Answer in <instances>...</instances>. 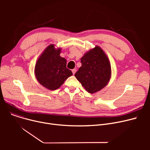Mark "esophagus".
Masks as SVG:
<instances>
[{"label": "esophagus", "mask_w": 150, "mask_h": 150, "mask_svg": "<svg viewBox=\"0 0 150 150\" xmlns=\"http://www.w3.org/2000/svg\"><path fill=\"white\" fill-rule=\"evenodd\" d=\"M76 69H72V73H73V75H74L75 74V72H76Z\"/></svg>", "instance_id": "obj_1"}]
</instances>
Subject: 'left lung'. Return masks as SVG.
<instances>
[{"instance_id": "left-lung-1", "label": "left lung", "mask_w": 150, "mask_h": 150, "mask_svg": "<svg viewBox=\"0 0 150 150\" xmlns=\"http://www.w3.org/2000/svg\"><path fill=\"white\" fill-rule=\"evenodd\" d=\"M81 62L75 76L86 91L93 93L104 88L111 76V64L105 52L96 45L85 53Z\"/></svg>"}]
</instances>
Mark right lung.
I'll use <instances>...</instances> for the list:
<instances>
[{
	"mask_svg": "<svg viewBox=\"0 0 150 150\" xmlns=\"http://www.w3.org/2000/svg\"><path fill=\"white\" fill-rule=\"evenodd\" d=\"M61 48L56 49L50 44L44 50L36 61L35 74L38 82L50 91L56 90L65 80L72 75L66 67L67 61L60 57Z\"/></svg>",
	"mask_w": 150,
	"mask_h": 150,
	"instance_id": "right-lung-1",
	"label": "right lung"
}]
</instances>
